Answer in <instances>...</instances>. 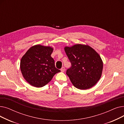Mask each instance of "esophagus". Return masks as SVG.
<instances>
[{"mask_svg":"<svg viewBox=\"0 0 124 124\" xmlns=\"http://www.w3.org/2000/svg\"><path fill=\"white\" fill-rule=\"evenodd\" d=\"M65 68H64V67H62V68L61 69V72H64L65 71Z\"/></svg>","mask_w":124,"mask_h":124,"instance_id":"obj_1","label":"esophagus"}]
</instances>
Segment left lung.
Returning <instances> with one entry per match:
<instances>
[{"label": "left lung", "instance_id": "obj_1", "mask_svg": "<svg viewBox=\"0 0 124 124\" xmlns=\"http://www.w3.org/2000/svg\"><path fill=\"white\" fill-rule=\"evenodd\" d=\"M65 51L71 64L66 71L71 82L77 88L92 87L101 76L103 63L99 54L88 45L76 44L65 47Z\"/></svg>", "mask_w": 124, "mask_h": 124}]
</instances>
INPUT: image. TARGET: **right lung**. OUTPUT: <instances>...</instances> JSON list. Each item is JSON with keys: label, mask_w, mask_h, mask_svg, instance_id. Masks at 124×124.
<instances>
[{"label": "right lung", "mask_w": 124, "mask_h": 124, "mask_svg": "<svg viewBox=\"0 0 124 124\" xmlns=\"http://www.w3.org/2000/svg\"><path fill=\"white\" fill-rule=\"evenodd\" d=\"M53 50L51 47L37 45L30 48L22 58V73L31 85L43 87L60 71L55 67L54 60L51 56Z\"/></svg>", "instance_id": "right-lung-1"}]
</instances>
